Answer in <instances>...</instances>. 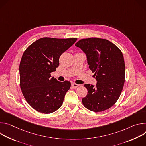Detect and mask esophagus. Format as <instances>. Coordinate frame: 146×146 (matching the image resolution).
Masks as SVG:
<instances>
[{
  "label": "esophagus",
  "instance_id": "esophagus-1",
  "mask_svg": "<svg viewBox=\"0 0 146 146\" xmlns=\"http://www.w3.org/2000/svg\"><path fill=\"white\" fill-rule=\"evenodd\" d=\"M72 86L73 88H77V87H78L79 86V85L77 84H76V83H74V82H72Z\"/></svg>",
  "mask_w": 146,
  "mask_h": 146
}]
</instances>
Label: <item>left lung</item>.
Masks as SVG:
<instances>
[{"label": "left lung", "mask_w": 146, "mask_h": 146, "mask_svg": "<svg viewBox=\"0 0 146 146\" xmlns=\"http://www.w3.org/2000/svg\"><path fill=\"white\" fill-rule=\"evenodd\" d=\"M75 46L86 54L89 68L98 81L95 87L84 85L88 93L82 99L83 105L94 112L109 109L118 99L125 82L121 51L111 41L96 37L81 39Z\"/></svg>", "instance_id": "obj_1"}]
</instances>
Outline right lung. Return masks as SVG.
I'll use <instances>...</instances> for the list:
<instances>
[{
	"label": "right lung",
	"instance_id": "right-lung-1",
	"mask_svg": "<svg viewBox=\"0 0 146 146\" xmlns=\"http://www.w3.org/2000/svg\"><path fill=\"white\" fill-rule=\"evenodd\" d=\"M77 40L43 37L24 51L19 64L20 88L27 102L37 111L50 114L62 106L71 84L51 78V73L58 67L62 54Z\"/></svg>",
	"mask_w": 146,
	"mask_h": 146
}]
</instances>
